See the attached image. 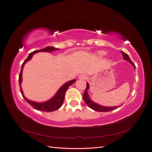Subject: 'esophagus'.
<instances>
[{"label": "esophagus", "mask_w": 152, "mask_h": 152, "mask_svg": "<svg viewBox=\"0 0 152 152\" xmlns=\"http://www.w3.org/2000/svg\"><path fill=\"white\" fill-rule=\"evenodd\" d=\"M79 79H83V80H84V79H87V75H85V74H82V75H79Z\"/></svg>", "instance_id": "obj_1"}]
</instances>
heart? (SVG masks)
Segmentation results:
<instances>
[{
	"label": "heart",
	"mask_w": 152,
	"mask_h": 152,
	"mask_svg": "<svg viewBox=\"0 0 152 152\" xmlns=\"http://www.w3.org/2000/svg\"><path fill=\"white\" fill-rule=\"evenodd\" d=\"M106 54H107V52L104 51H99L98 53H97V55H98L99 57H103Z\"/></svg>",
	"instance_id": "heart-1"
}]
</instances>
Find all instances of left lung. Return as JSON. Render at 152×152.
Segmentation results:
<instances>
[{
  "label": "left lung",
  "instance_id": "left-lung-1",
  "mask_svg": "<svg viewBox=\"0 0 152 152\" xmlns=\"http://www.w3.org/2000/svg\"><path fill=\"white\" fill-rule=\"evenodd\" d=\"M122 56H123V58H124V60H126L127 61H128L129 63L133 65L134 68L135 69L136 66L135 65H134V63L131 61V59H130L129 56H128V54H126L124 52H123L122 51ZM89 88V85L88 83H87V87H86V89L85 91V93L83 94V100L85 101V102H86V104L88 105V107H89L91 108H92L93 110L97 111V112H109V111H112L113 110H115L118 107H104V106H102V105H100L96 104V103L94 102L93 101H91L90 99V97L89 95H88V92H87V90Z\"/></svg>",
  "mask_w": 152,
  "mask_h": 152
}]
</instances>
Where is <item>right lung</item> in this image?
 <instances>
[{"instance_id":"1","label":"right lung","mask_w":152,"mask_h":152,"mask_svg":"<svg viewBox=\"0 0 152 152\" xmlns=\"http://www.w3.org/2000/svg\"><path fill=\"white\" fill-rule=\"evenodd\" d=\"M59 50V49H58V48H55L53 47L48 46V47L43 48V49H42V50L34 51L33 52H31L29 54V56H28L27 59L25 60L24 63H23L22 65L21 71H20V73L19 79H18L20 87V92H21L23 98L25 99V101H26L28 103H29L31 107L35 108V109H36V110H41V111H45V112H52L54 110H58L59 108L61 107L63 102H64V99H65V92H66L67 89L69 88V86H71L73 83H75L76 81L75 79H73V80H71V81H69V82H67L66 83H65L64 85L61 86V87H60V88L58 90V91L57 92V93L55 94V95L53 96V97H52L51 99H50L49 101H45L44 102H36L31 101H30V100H28V99H26L24 96V94H23L22 87H21V83H22V69H23V67H24V64L27 61H28L29 60L31 59V58H32V56L34 53H36L38 52H41V51H42V52H44V51H45V52H46V51L47 52H51V51H53L54 50Z\"/></svg>"}]
</instances>
